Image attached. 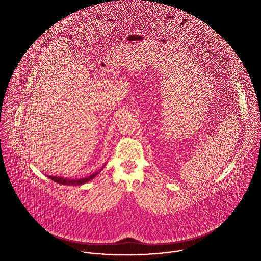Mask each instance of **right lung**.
<instances>
[{
	"instance_id": "add662e5",
	"label": "right lung",
	"mask_w": 261,
	"mask_h": 261,
	"mask_svg": "<svg viewBox=\"0 0 261 261\" xmlns=\"http://www.w3.org/2000/svg\"><path fill=\"white\" fill-rule=\"evenodd\" d=\"M105 165H106V163L103 165V167L100 170H98V171H96V172H94V173H92V174H90L86 177H81V178H67V177H64V176H57V175H46V176L49 177L50 179H53L54 181H56L58 184H61V185L81 186V185H84V184L90 181L91 179H93L104 168Z\"/></svg>"
}]
</instances>
